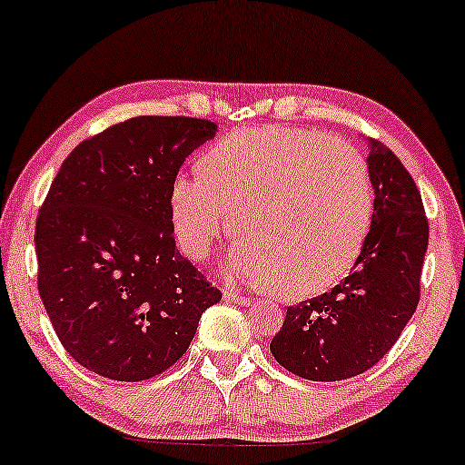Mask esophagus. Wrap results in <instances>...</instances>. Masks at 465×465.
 <instances>
[{"label": "esophagus", "instance_id": "esophagus-1", "mask_svg": "<svg viewBox=\"0 0 465 465\" xmlns=\"http://www.w3.org/2000/svg\"><path fill=\"white\" fill-rule=\"evenodd\" d=\"M224 299L231 301V303H239V305H250L252 299L245 297V294H239L234 291H224Z\"/></svg>", "mask_w": 465, "mask_h": 465}]
</instances>
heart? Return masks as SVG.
<instances>
[{
	"instance_id": "obj_1",
	"label": "heart",
	"mask_w": 465,
	"mask_h": 465,
	"mask_svg": "<svg viewBox=\"0 0 465 465\" xmlns=\"http://www.w3.org/2000/svg\"><path fill=\"white\" fill-rule=\"evenodd\" d=\"M201 177L171 188L174 237L201 261L234 228L232 262L286 297L322 291L359 256L371 222V188L359 153L327 132L262 125L232 132L201 158Z\"/></svg>"
}]
</instances>
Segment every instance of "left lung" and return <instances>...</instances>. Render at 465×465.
Returning <instances> with one entry per match:
<instances>
[{"label": "left lung", "mask_w": 465, "mask_h": 465, "mask_svg": "<svg viewBox=\"0 0 465 465\" xmlns=\"http://www.w3.org/2000/svg\"><path fill=\"white\" fill-rule=\"evenodd\" d=\"M367 171L373 185L370 232L351 273L333 291L291 305L271 340L277 363L313 382L359 376L400 340L420 299L430 222L406 166L376 138Z\"/></svg>", "instance_id": "8db88e82"}]
</instances>
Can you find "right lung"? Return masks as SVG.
Returning a JSON list of instances; mask_svg holds the SVG:
<instances>
[{"label":"right lung","mask_w":465,"mask_h":465,"mask_svg":"<svg viewBox=\"0 0 465 465\" xmlns=\"http://www.w3.org/2000/svg\"><path fill=\"white\" fill-rule=\"evenodd\" d=\"M209 119L144 114L83 141L35 220L38 292L65 352L119 382L177 363L222 299L179 254L171 188L215 136Z\"/></svg>","instance_id":"add662e5"}]
</instances>
